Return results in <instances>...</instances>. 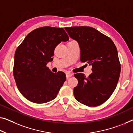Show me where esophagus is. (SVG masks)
I'll return each instance as SVG.
<instances>
[{
    "label": "esophagus",
    "instance_id": "34e87169",
    "mask_svg": "<svg viewBox=\"0 0 133 133\" xmlns=\"http://www.w3.org/2000/svg\"><path fill=\"white\" fill-rule=\"evenodd\" d=\"M72 73H70V72H66V78H68L69 77H72Z\"/></svg>",
    "mask_w": 133,
    "mask_h": 133
}]
</instances>
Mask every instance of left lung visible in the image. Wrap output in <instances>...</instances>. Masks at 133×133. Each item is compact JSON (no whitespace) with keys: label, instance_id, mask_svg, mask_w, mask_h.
Returning <instances> with one entry per match:
<instances>
[{"label":"left lung","instance_id":"8db88e82","mask_svg":"<svg viewBox=\"0 0 133 133\" xmlns=\"http://www.w3.org/2000/svg\"><path fill=\"white\" fill-rule=\"evenodd\" d=\"M68 35L80 48V60L92 66L88 77L75 74L78 85L74 89L77 101L88 107H97L109 99L119 78L121 65L113 41L95 28L80 26L65 27Z\"/></svg>","mask_w":133,"mask_h":133}]
</instances>
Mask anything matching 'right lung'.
Listing matches in <instances>:
<instances>
[{"label":"right lung","mask_w":133,"mask_h":133,"mask_svg":"<svg viewBox=\"0 0 133 133\" xmlns=\"http://www.w3.org/2000/svg\"><path fill=\"white\" fill-rule=\"evenodd\" d=\"M68 40L63 28L43 26L30 32L17 48L14 77L20 93L28 101L44 103L56 98L66 75L52 72L46 65L53 60L56 46Z\"/></svg>","instance_id":"right-lung-1"}]
</instances>
